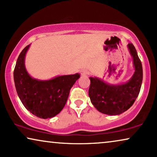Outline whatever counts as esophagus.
Here are the masks:
<instances>
[{
  "instance_id": "34e87169",
  "label": "esophagus",
  "mask_w": 157,
  "mask_h": 157,
  "mask_svg": "<svg viewBox=\"0 0 157 157\" xmlns=\"http://www.w3.org/2000/svg\"><path fill=\"white\" fill-rule=\"evenodd\" d=\"M89 74V71L86 70V69H83V70H81V75L83 76H87V75Z\"/></svg>"
}]
</instances>
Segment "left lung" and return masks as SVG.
I'll use <instances>...</instances> for the list:
<instances>
[{"mask_svg": "<svg viewBox=\"0 0 157 157\" xmlns=\"http://www.w3.org/2000/svg\"><path fill=\"white\" fill-rule=\"evenodd\" d=\"M133 59L134 73L127 82L110 84L97 77H89V96L91 104L101 113L119 115L127 111L138 97L143 80L142 64L134 45H127Z\"/></svg>", "mask_w": 157, "mask_h": 157, "instance_id": "left-lung-1", "label": "left lung"}]
</instances>
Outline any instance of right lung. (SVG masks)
Segmentation results:
<instances>
[{
  "label": "right lung",
  "mask_w": 157,
  "mask_h": 157,
  "mask_svg": "<svg viewBox=\"0 0 157 157\" xmlns=\"http://www.w3.org/2000/svg\"><path fill=\"white\" fill-rule=\"evenodd\" d=\"M29 45L19 55L13 72L15 86L20 100L27 110L40 119L56 116L63 109L70 90L80 74L58 76L40 80L30 76L25 66Z\"/></svg>",
  "instance_id": "add662e5"
}]
</instances>
